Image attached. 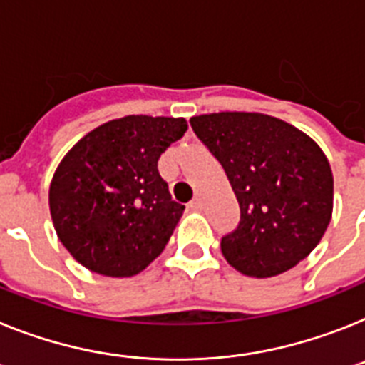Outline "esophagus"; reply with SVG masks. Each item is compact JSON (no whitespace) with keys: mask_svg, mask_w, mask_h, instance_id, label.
I'll use <instances>...</instances> for the list:
<instances>
[{"mask_svg":"<svg viewBox=\"0 0 365 365\" xmlns=\"http://www.w3.org/2000/svg\"><path fill=\"white\" fill-rule=\"evenodd\" d=\"M188 207L192 208V210H195V212H199V210H203V199L195 197L194 201H192V203L188 205Z\"/></svg>","mask_w":365,"mask_h":365,"instance_id":"esophagus-1","label":"esophagus"}]
</instances>
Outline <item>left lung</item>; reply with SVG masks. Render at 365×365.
<instances>
[{"label": "left lung", "mask_w": 365, "mask_h": 365, "mask_svg": "<svg viewBox=\"0 0 365 365\" xmlns=\"http://www.w3.org/2000/svg\"><path fill=\"white\" fill-rule=\"evenodd\" d=\"M195 136L227 173L240 221L221 253L240 273L279 275L310 255L332 216L334 180L314 140L257 112H220L190 120Z\"/></svg>", "instance_id": "left-lung-1"}]
</instances>
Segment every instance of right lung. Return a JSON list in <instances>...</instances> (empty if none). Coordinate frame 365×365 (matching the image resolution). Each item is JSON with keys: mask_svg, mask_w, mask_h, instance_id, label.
Masks as SVG:
<instances>
[{"mask_svg": "<svg viewBox=\"0 0 365 365\" xmlns=\"http://www.w3.org/2000/svg\"><path fill=\"white\" fill-rule=\"evenodd\" d=\"M186 129L182 118L125 116L93 129L62 158L49 210L77 262L133 277L164 251L185 205L171 199L157 164Z\"/></svg>", "mask_w": 365, "mask_h": 365, "instance_id": "right-lung-1", "label": "right lung"}]
</instances>
